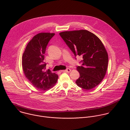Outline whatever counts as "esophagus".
Returning a JSON list of instances; mask_svg holds the SVG:
<instances>
[{
	"mask_svg": "<svg viewBox=\"0 0 130 130\" xmlns=\"http://www.w3.org/2000/svg\"><path fill=\"white\" fill-rule=\"evenodd\" d=\"M62 72H70L71 71V69L69 68H67L66 70H62Z\"/></svg>",
	"mask_w": 130,
	"mask_h": 130,
	"instance_id": "esophagus-1",
	"label": "esophagus"
}]
</instances>
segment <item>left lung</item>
Returning a JSON list of instances; mask_svg holds the SVG:
<instances>
[{"instance_id":"1","label":"left lung","mask_w":130,"mask_h":130,"mask_svg":"<svg viewBox=\"0 0 130 130\" xmlns=\"http://www.w3.org/2000/svg\"><path fill=\"white\" fill-rule=\"evenodd\" d=\"M59 34L75 57L78 55L83 58L82 66L77 67L80 77L76 83L86 90L97 86L105 77L108 66V54L102 42L95 34L86 30Z\"/></svg>"}]
</instances>
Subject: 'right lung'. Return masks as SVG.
<instances>
[{"instance_id": "right-lung-1", "label": "right lung", "mask_w": 130, "mask_h": 130, "mask_svg": "<svg viewBox=\"0 0 130 130\" xmlns=\"http://www.w3.org/2000/svg\"><path fill=\"white\" fill-rule=\"evenodd\" d=\"M55 33L42 32L35 35L28 43L22 56V67L27 79L41 90H48L57 82L58 75L46 70L44 62L47 45Z\"/></svg>"}]
</instances>
